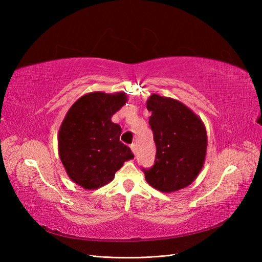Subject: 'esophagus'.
<instances>
[{"label": "esophagus", "mask_w": 262, "mask_h": 262, "mask_svg": "<svg viewBox=\"0 0 262 262\" xmlns=\"http://www.w3.org/2000/svg\"><path fill=\"white\" fill-rule=\"evenodd\" d=\"M130 148H132L133 153L136 154V145H135V143H133V144H132V145H130Z\"/></svg>", "instance_id": "esophagus-1"}]
</instances>
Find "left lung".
Wrapping results in <instances>:
<instances>
[{
    "instance_id": "obj_1",
    "label": "left lung",
    "mask_w": 262,
    "mask_h": 262,
    "mask_svg": "<svg viewBox=\"0 0 262 262\" xmlns=\"http://www.w3.org/2000/svg\"><path fill=\"white\" fill-rule=\"evenodd\" d=\"M146 104L152 113L148 124L157 154L153 166L142 170L153 188L164 192L177 191L190 185L203 168L207 148L205 126L177 100L152 94Z\"/></svg>"
}]
</instances>
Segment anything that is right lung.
I'll use <instances>...</instances> for the list:
<instances>
[{
  "instance_id": "add662e5",
  "label": "right lung",
  "mask_w": 262,
  "mask_h": 262,
  "mask_svg": "<svg viewBox=\"0 0 262 262\" xmlns=\"http://www.w3.org/2000/svg\"><path fill=\"white\" fill-rule=\"evenodd\" d=\"M126 101L122 92H92L81 97L66 114L59 129V158L79 186L97 189L107 185L125 161L134 158L119 141L120 126L111 121Z\"/></svg>"
}]
</instances>
